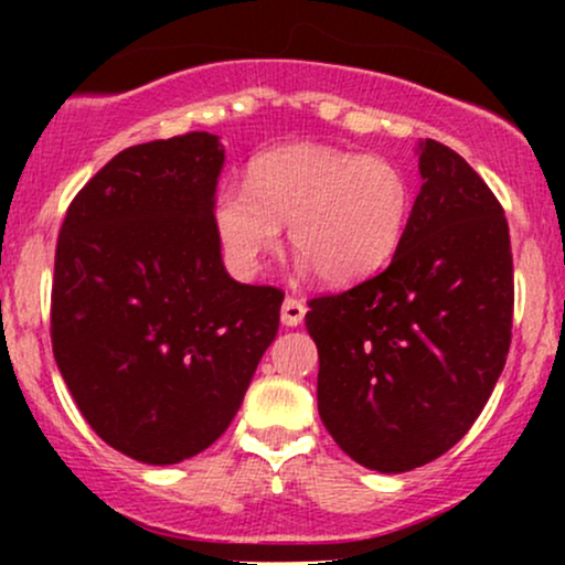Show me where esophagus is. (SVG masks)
Listing matches in <instances>:
<instances>
[{
    "label": "esophagus",
    "mask_w": 565,
    "mask_h": 565,
    "mask_svg": "<svg viewBox=\"0 0 565 565\" xmlns=\"http://www.w3.org/2000/svg\"><path fill=\"white\" fill-rule=\"evenodd\" d=\"M305 302L297 300V297H287L281 305V323L284 327H300L305 319Z\"/></svg>",
    "instance_id": "1"
}]
</instances>
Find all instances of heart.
<instances>
[{
    "label": "heart",
    "instance_id": "1",
    "mask_svg": "<svg viewBox=\"0 0 565 565\" xmlns=\"http://www.w3.org/2000/svg\"><path fill=\"white\" fill-rule=\"evenodd\" d=\"M412 204V180L393 159L295 142L252 159L246 188L217 193L215 228L228 260L255 274L289 225L300 268L345 287L393 260Z\"/></svg>",
    "mask_w": 565,
    "mask_h": 565
}]
</instances>
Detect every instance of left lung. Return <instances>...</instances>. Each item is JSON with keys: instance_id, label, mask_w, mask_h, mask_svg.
<instances>
[{"instance_id": "8db88e82", "label": "left lung", "mask_w": 565, "mask_h": 565, "mask_svg": "<svg viewBox=\"0 0 565 565\" xmlns=\"http://www.w3.org/2000/svg\"><path fill=\"white\" fill-rule=\"evenodd\" d=\"M404 242L377 276L313 297L319 414L359 465L406 472L470 430L510 350L512 252L481 174L438 140L419 142Z\"/></svg>"}]
</instances>
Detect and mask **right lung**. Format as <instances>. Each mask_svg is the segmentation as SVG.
<instances>
[{
  "label": "right lung",
  "instance_id": "1",
  "mask_svg": "<svg viewBox=\"0 0 565 565\" xmlns=\"http://www.w3.org/2000/svg\"><path fill=\"white\" fill-rule=\"evenodd\" d=\"M223 161L210 132L127 148L57 236V369L97 436L146 465L215 444L278 332L284 291L233 281L220 255Z\"/></svg>",
  "mask_w": 565,
  "mask_h": 565
}]
</instances>
